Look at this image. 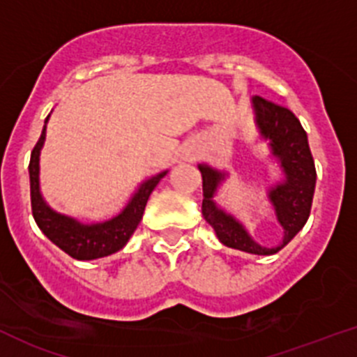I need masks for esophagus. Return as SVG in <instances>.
Here are the masks:
<instances>
[{"instance_id": "esophagus-1", "label": "esophagus", "mask_w": 357, "mask_h": 357, "mask_svg": "<svg viewBox=\"0 0 357 357\" xmlns=\"http://www.w3.org/2000/svg\"><path fill=\"white\" fill-rule=\"evenodd\" d=\"M185 158H186V160H195V156H194V155H190V153H186Z\"/></svg>"}]
</instances>
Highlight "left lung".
<instances>
[{
  "mask_svg": "<svg viewBox=\"0 0 357 357\" xmlns=\"http://www.w3.org/2000/svg\"><path fill=\"white\" fill-rule=\"evenodd\" d=\"M255 121L261 139L268 140L271 153L278 160L284 179L268 188V199L274 206L278 222L282 227V240L275 247H263L252 240L245 227L233 217L217 206L213 195L218 185L226 179V172L201 163L202 174V217L217 233V238L231 249L258 256L275 255L287 245L307 222L313 202L317 171L311 156L307 135L298 119L288 108L255 96L252 98Z\"/></svg>",
  "mask_w": 357,
  "mask_h": 357,
  "instance_id": "left-lung-1",
  "label": "left lung"
}]
</instances>
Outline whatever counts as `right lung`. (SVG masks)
<instances>
[{"instance_id": "1", "label": "right lung", "mask_w": 357, "mask_h": 357, "mask_svg": "<svg viewBox=\"0 0 357 357\" xmlns=\"http://www.w3.org/2000/svg\"><path fill=\"white\" fill-rule=\"evenodd\" d=\"M47 119H50V115H47ZM47 119L44 123L40 139L31 151L30 167H28V171H30L31 213H33L35 222L47 238L54 245L60 247L63 252H67L70 258L85 261V259H98L114 255L126 245L130 236L135 233L137 226L142 220L151 192L155 190L160 179L167 174V171L144 181L139 186V190L135 192L133 197L130 199L126 208L117 217L105 220V222L82 224L76 218L51 210L47 202L44 201L43 194H40L38 160H40V149H43L44 140H46Z\"/></svg>"}]
</instances>
